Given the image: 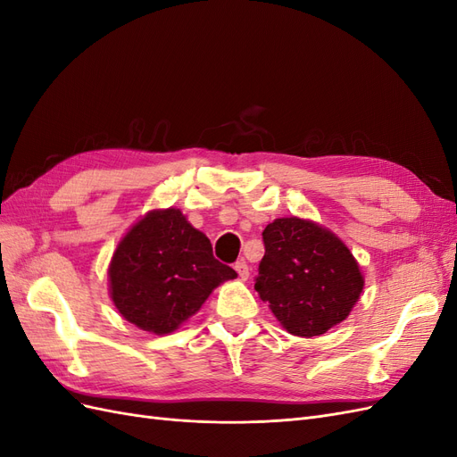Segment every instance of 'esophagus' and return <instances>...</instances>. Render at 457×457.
Returning <instances> with one entry per match:
<instances>
[{
  "label": "esophagus",
  "instance_id": "esophagus-1",
  "mask_svg": "<svg viewBox=\"0 0 457 457\" xmlns=\"http://www.w3.org/2000/svg\"><path fill=\"white\" fill-rule=\"evenodd\" d=\"M234 269H237V272H238V276L242 280H247V276H250V267H247V262L242 259V261H238L237 265H234Z\"/></svg>",
  "mask_w": 457,
  "mask_h": 457
}]
</instances>
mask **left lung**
Returning a JSON list of instances; mask_svg holds the SVG:
<instances>
[{
  "mask_svg": "<svg viewBox=\"0 0 457 457\" xmlns=\"http://www.w3.org/2000/svg\"><path fill=\"white\" fill-rule=\"evenodd\" d=\"M262 244L255 289L289 334L322 336L349 316L364 278L336 234L305 219L282 217L262 230Z\"/></svg>",
  "mask_w": 457,
  "mask_h": 457,
  "instance_id": "obj_1",
  "label": "left lung"
}]
</instances>
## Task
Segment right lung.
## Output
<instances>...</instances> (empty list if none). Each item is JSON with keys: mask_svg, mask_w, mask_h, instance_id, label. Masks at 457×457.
<instances>
[{"mask_svg": "<svg viewBox=\"0 0 457 457\" xmlns=\"http://www.w3.org/2000/svg\"><path fill=\"white\" fill-rule=\"evenodd\" d=\"M110 294L120 314L152 334H170L237 276L213 257L204 232L173 210L150 212L118 244L110 262Z\"/></svg>", "mask_w": 457, "mask_h": 457, "instance_id": "obj_1", "label": "right lung"}]
</instances>
